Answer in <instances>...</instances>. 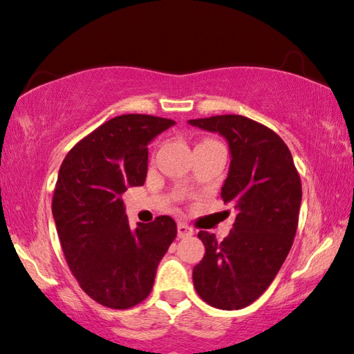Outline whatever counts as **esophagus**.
<instances>
[{"label": "esophagus", "mask_w": 354, "mask_h": 354, "mask_svg": "<svg viewBox=\"0 0 354 354\" xmlns=\"http://www.w3.org/2000/svg\"><path fill=\"white\" fill-rule=\"evenodd\" d=\"M194 234V230L186 223H178V238H189Z\"/></svg>", "instance_id": "34e87169"}]
</instances>
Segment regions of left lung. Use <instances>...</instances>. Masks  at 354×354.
<instances>
[{"instance_id":"obj_1","label":"left lung","mask_w":354,"mask_h":354,"mask_svg":"<svg viewBox=\"0 0 354 354\" xmlns=\"http://www.w3.org/2000/svg\"><path fill=\"white\" fill-rule=\"evenodd\" d=\"M228 142V176L221 199L238 210L223 241L199 232L205 254L192 270L197 295L214 308L233 310L268 288L293 244L301 207V180L279 134L241 115L189 120Z\"/></svg>"}]
</instances>
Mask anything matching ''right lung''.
I'll use <instances>...</instances> for the list:
<instances>
[{
  "mask_svg": "<svg viewBox=\"0 0 354 354\" xmlns=\"http://www.w3.org/2000/svg\"><path fill=\"white\" fill-rule=\"evenodd\" d=\"M173 124L150 115L116 116L61 163L51 204L61 248L81 288L106 308L129 309L147 298L176 238L168 215L131 228L121 199L128 187L144 185L147 145Z\"/></svg>",
  "mask_w": 354,
  "mask_h": 354,
  "instance_id": "obj_1",
  "label": "right lung"
}]
</instances>
